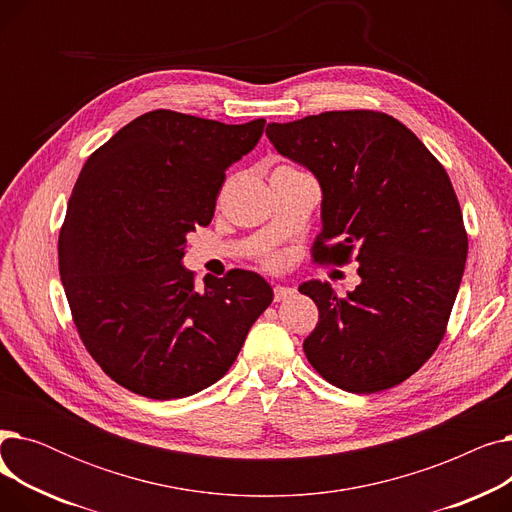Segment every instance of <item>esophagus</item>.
Returning <instances> with one entry per match:
<instances>
[{
	"instance_id": "esophagus-1",
	"label": "esophagus",
	"mask_w": 512,
	"mask_h": 512,
	"mask_svg": "<svg viewBox=\"0 0 512 512\" xmlns=\"http://www.w3.org/2000/svg\"><path fill=\"white\" fill-rule=\"evenodd\" d=\"M294 288H290V286H274V301H286V299H290V297H294Z\"/></svg>"
}]
</instances>
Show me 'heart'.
Masks as SVG:
<instances>
[{"label": "heart", "mask_w": 512, "mask_h": 512, "mask_svg": "<svg viewBox=\"0 0 512 512\" xmlns=\"http://www.w3.org/2000/svg\"><path fill=\"white\" fill-rule=\"evenodd\" d=\"M282 168H288V166H282Z\"/></svg>", "instance_id": "obj_1"}]
</instances>
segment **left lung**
<instances>
[{
  "label": "left lung",
  "mask_w": 512,
  "mask_h": 512,
  "mask_svg": "<svg viewBox=\"0 0 512 512\" xmlns=\"http://www.w3.org/2000/svg\"><path fill=\"white\" fill-rule=\"evenodd\" d=\"M265 134L321 186L313 259L340 265L355 253L359 263L346 297L321 280L299 286L319 309L303 342L309 363L346 392L405 382L438 348L465 272L467 234L446 170L382 112H324Z\"/></svg>",
  "instance_id": "obj_1"
}]
</instances>
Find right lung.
<instances>
[{"label":"right lung","mask_w":512,"mask_h":512,"mask_svg":"<svg viewBox=\"0 0 512 512\" xmlns=\"http://www.w3.org/2000/svg\"><path fill=\"white\" fill-rule=\"evenodd\" d=\"M265 120L170 110L132 120L80 172L60 232V276L80 340L114 382L155 400L201 392L236 361L274 290L232 270L197 290L186 234L207 226L226 170Z\"/></svg>","instance_id":"right-lung-1"}]
</instances>
